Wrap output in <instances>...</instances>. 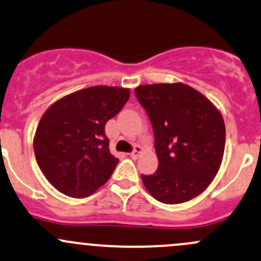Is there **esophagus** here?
<instances>
[{"label": "esophagus", "mask_w": 261, "mask_h": 261, "mask_svg": "<svg viewBox=\"0 0 261 261\" xmlns=\"http://www.w3.org/2000/svg\"><path fill=\"white\" fill-rule=\"evenodd\" d=\"M142 152H144V148H142L141 146L136 145L135 146V150H134L133 152L130 153V157H131V159H137V157H139Z\"/></svg>", "instance_id": "34e87169"}]
</instances>
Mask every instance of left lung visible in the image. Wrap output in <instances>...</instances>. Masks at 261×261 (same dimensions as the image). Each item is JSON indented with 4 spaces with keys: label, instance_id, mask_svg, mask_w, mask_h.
<instances>
[{
    "label": "left lung",
    "instance_id": "left-lung-1",
    "mask_svg": "<svg viewBox=\"0 0 261 261\" xmlns=\"http://www.w3.org/2000/svg\"><path fill=\"white\" fill-rule=\"evenodd\" d=\"M136 98L154 134L159 168L141 176L146 190L166 204L196 198L218 173L225 146L222 113L202 93L183 83L140 85Z\"/></svg>",
    "mask_w": 261,
    "mask_h": 261
}]
</instances>
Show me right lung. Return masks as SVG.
<instances>
[{
    "instance_id": "add662e5",
    "label": "right lung",
    "mask_w": 261,
    "mask_h": 261,
    "mask_svg": "<svg viewBox=\"0 0 261 261\" xmlns=\"http://www.w3.org/2000/svg\"><path fill=\"white\" fill-rule=\"evenodd\" d=\"M128 98V88L95 85L68 94L45 110L33 148L39 168L54 188L84 198L107 183L119 159L109 150L105 124Z\"/></svg>"
}]
</instances>
